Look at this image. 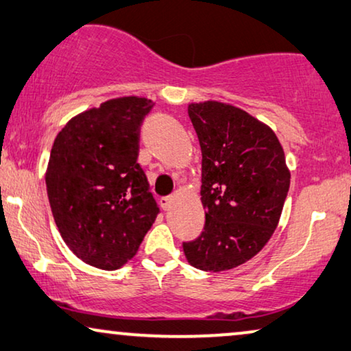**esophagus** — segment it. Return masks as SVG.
I'll use <instances>...</instances> for the list:
<instances>
[{
  "mask_svg": "<svg viewBox=\"0 0 351 351\" xmlns=\"http://www.w3.org/2000/svg\"><path fill=\"white\" fill-rule=\"evenodd\" d=\"M159 202H160L162 208L167 211V210L171 208V204H173V197H162Z\"/></svg>",
  "mask_w": 351,
  "mask_h": 351,
  "instance_id": "obj_1",
  "label": "esophagus"
}]
</instances>
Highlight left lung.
<instances>
[{"mask_svg":"<svg viewBox=\"0 0 351 351\" xmlns=\"http://www.w3.org/2000/svg\"><path fill=\"white\" fill-rule=\"evenodd\" d=\"M202 149L205 226L182 241L187 261L205 272L245 264L278 226L289 191L285 152L272 128L219 101L187 108Z\"/></svg>","mask_w":351,"mask_h":351,"instance_id":"1","label":"left lung"}]
</instances>
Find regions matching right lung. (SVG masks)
Listing matches in <instances>:
<instances>
[{
	"label": "right lung",
	"mask_w": 351,
	"mask_h": 351,
	"mask_svg": "<svg viewBox=\"0 0 351 351\" xmlns=\"http://www.w3.org/2000/svg\"><path fill=\"white\" fill-rule=\"evenodd\" d=\"M152 106L140 97L108 100L73 117L53 141L46 171L53 219L68 248L93 267H122L160 213L136 162Z\"/></svg>",
	"instance_id": "obj_1"
}]
</instances>
